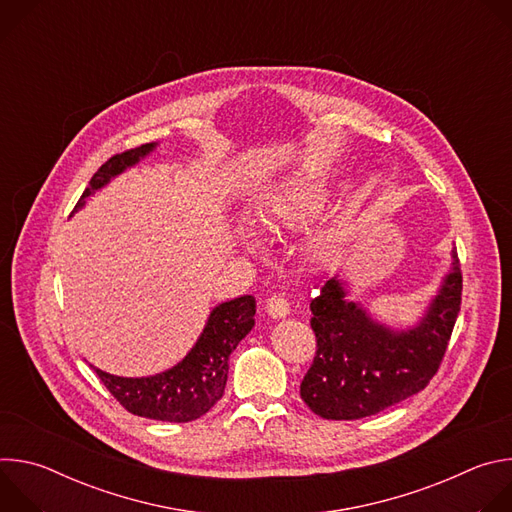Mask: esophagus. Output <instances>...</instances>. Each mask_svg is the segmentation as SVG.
<instances>
[{"mask_svg":"<svg viewBox=\"0 0 512 512\" xmlns=\"http://www.w3.org/2000/svg\"><path fill=\"white\" fill-rule=\"evenodd\" d=\"M265 308H267V314L271 318H275V320H281V318H285L289 314V304H287V300L283 296H271L267 300Z\"/></svg>","mask_w":512,"mask_h":512,"instance_id":"esophagus-1","label":"esophagus"}]
</instances>
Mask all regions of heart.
Here are the masks:
<instances>
[{"mask_svg":"<svg viewBox=\"0 0 512 512\" xmlns=\"http://www.w3.org/2000/svg\"><path fill=\"white\" fill-rule=\"evenodd\" d=\"M328 202V190L322 178L310 172H298L277 184L257 204V218L271 229H300L316 218ZM239 243L247 253H259L261 241L249 225L239 229ZM340 241L338 227H318L310 235V251L316 257L330 255Z\"/></svg>","mask_w":512,"mask_h":512,"instance_id":"heart-1","label":"heart"}]
</instances>
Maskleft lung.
<instances>
[{"mask_svg": "<svg viewBox=\"0 0 512 512\" xmlns=\"http://www.w3.org/2000/svg\"><path fill=\"white\" fill-rule=\"evenodd\" d=\"M462 304V271L456 247L421 318L407 328L387 326L360 302L348 300L336 273L310 302L318 350L300 395L324 419L375 415L427 387L440 369Z\"/></svg>", "mask_w": 512, "mask_h": 512, "instance_id": "left-lung-1", "label": "left lung"}]
</instances>
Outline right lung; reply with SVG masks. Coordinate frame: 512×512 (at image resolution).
<instances>
[{
  "label": "right lung",
  "instance_id": "add662e5",
  "mask_svg": "<svg viewBox=\"0 0 512 512\" xmlns=\"http://www.w3.org/2000/svg\"><path fill=\"white\" fill-rule=\"evenodd\" d=\"M158 143H145L135 150L113 156L91 178L75 206L81 210L87 200L105 188L113 178L148 158ZM255 326V298L241 296L218 304L188 350L172 369L150 377H117L95 369L109 393L133 415L156 421L186 423L208 413L223 397L229 377V356Z\"/></svg>",
  "mask_w": 512,
  "mask_h": 512
}]
</instances>
